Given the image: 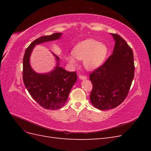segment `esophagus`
<instances>
[{
	"mask_svg": "<svg viewBox=\"0 0 151 151\" xmlns=\"http://www.w3.org/2000/svg\"><path fill=\"white\" fill-rule=\"evenodd\" d=\"M79 79H83V80H84V79H87V76H86L81 75V74H80V75H79Z\"/></svg>",
	"mask_w": 151,
	"mask_h": 151,
	"instance_id": "34e87169",
	"label": "esophagus"
}]
</instances>
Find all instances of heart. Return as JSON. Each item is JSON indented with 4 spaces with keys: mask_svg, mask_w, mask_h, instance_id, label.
I'll return each mask as SVG.
<instances>
[{
    "mask_svg": "<svg viewBox=\"0 0 151 151\" xmlns=\"http://www.w3.org/2000/svg\"><path fill=\"white\" fill-rule=\"evenodd\" d=\"M108 52L107 47L94 40L83 41L74 47L72 53L65 57L67 60L72 65H76L77 60H84L86 68L93 70L104 62Z\"/></svg>",
    "mask_w": 151,
    "mask_h": 151,
    "instance_id": "b5f03b06",
    "label": "heart"
}]
</instances>
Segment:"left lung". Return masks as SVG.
I'll list each match as a JSON object with an SVG mask.
<instances>
[{
    "label": "left lung",
    "instance_id": "1",
    "mask_svg": "<svg viewBox=\"0 0 151 151\" xmlns=\"http://www.w3.org/2000/svg\"><path fill=\"white\" fill-rule=\"evenodd\" d=\"M111 35L115 42L113 53L89 75L91 102L101 110L115 108L124 101L134 77L133 51L120 35Z\"/></svg>",
    "mask_w": 151,
    "mask_h": 151
}]
</instances>
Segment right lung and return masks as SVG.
I'll use <instances>...</instances> for the list:
<instances>
[{
	"label": "right lung",
	"mask_w": 151,
	"mask_h": 151,
	"mask_svg": "<svg viewBox=\"0 0 151 151\" xmlns=\"http://www.w3.org/2000/svg\"><path fill=\"white\" fill-rule=\"evenodd\" d=\"M62 33H53L36 39L25 50L23 57L22 80L29 94L41 106L47 109H57L66 103L70 91L77 81L76 72H68L57 65L48 74H40L32 69L29 64L31 53L36 45L60 38Z\"/></svg>",
	"instance_id": "right-lung-1"
}]
</instances>
